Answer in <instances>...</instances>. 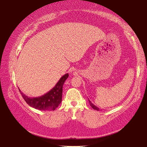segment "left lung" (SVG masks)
<instances>
[{
  "mask_svg": "<svg viewBox=\"0 0 147 147\" xmlns=\"http://www.w3.org/2000/svg\"><path fill=\"white\" fill-rule=\"evenodd\" d=\"M88 101H89V104H90V106H91L92 108H93L94 110H98V111H99V108H97V106H95V105H94L93 104H92V103H91V101H90V100H88Z\"/></svg>",
  "mask_w": 147,
  "mask_h": 147,
  "instance_id": "obj_1",
  "label": "left lung"
}]
</instances>
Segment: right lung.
<instances>
[{"label": "right lung", "mask_w": 147, "mask_h": 147, "mask_svg": "<svg viewBox=\"0 0 147 147\" xmlns=\"http://www.w3.org/2000/svg\"><path fill=\"white\" fill-rule=\"evenodd\" d=\"M68 76V74H65L53 88L39 97H29L24 95L20 89L19 90L24 99L30 106L40 110H54L62 101L63 84Z\"/></svg>", "instance_id": "1"}]
</instances>
